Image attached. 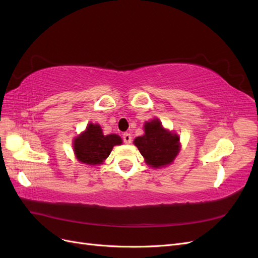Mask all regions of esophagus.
Here are the masks:
<instances>
[{
	"label": "esophagus",
	"mask_w": 258,
	"mask_h": 258,
	"mask_svg": "<svg viewBox=\"0 0 258 258\" xmlns=\"http://www.w3.org/2000/svg\"><path fill=\"white\" fill-rule=\"evenodd\" d=\"M122 140H123L124 143L129 144V143H131V141H132V137H131L130 134H128V132H124V134L122 135Z\"/></svg>",
	"instance_id": "esophagus-1"
}]
</instances>
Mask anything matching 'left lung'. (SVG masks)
<instances>
[{
    "mask_svg": "<svg viewBox=\"0 0 258 258\" xmlns=\"http://www.w3.org/2000/svg\"><path fill=\"white\" fill-rule=\"evenodd\" d=\"M144 131V136L135 140V145L145 158L147 165L154 168L170 165L179 151L178 136L163 129L157 118L145 122Z\"/></svg>",
    "mask_w": 258,
    "mask_h": 258,
    "instance_id": "8db88e82",
    "label": "left lung"
}]
</instances>
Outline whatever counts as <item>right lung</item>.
Wrapping results in <instances>:
<instances>
[{
	"mask_svg": "<svg viewBox=\"0 0 258 258\" xmlns=\"http://www.w3.org/2000/svg\"><path fill=\"white\" fill-rule=\"evenodd\" d=\"M121 144L117 135L103 136L99 124L89 123L84 134L74 141V152L77 159L87 165H99L110 156L115 145Z\"/></svg>",
	"mask_w": 258,
	"mask_h": 258,
	"instance_id": "add662e5",
	"label": "right lung"
}]
</instances>
